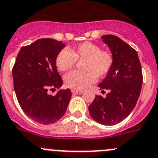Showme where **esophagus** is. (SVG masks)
I'll list each match as a JSON object with an SVG mask.
<instances>
[{"mask_svg": "<svg viewBox=\"0 0 158 158\" xmlns=\"http://www.w3.org/2000/svg\"><path fill=\"white\" fill-rule=\"evenodd\" d=\"M71 92L73 93L74 94H83V90H71Z\"/></svg>", "mask_w": 158, "mask_h": 158, "instance_id": "obj_1", "label": "esophagus"}]
</instances>
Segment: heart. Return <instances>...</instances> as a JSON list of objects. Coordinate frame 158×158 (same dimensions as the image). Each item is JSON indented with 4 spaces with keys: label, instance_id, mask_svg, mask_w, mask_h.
Wrapping results in <instances>:
<instances>
[{
    "label": "heart",
    "instance_id": "heart-1",
    "mask_svg": "<svg viewBox=\"0 0 158 158\" xmlns=\"http://www.w3.org/2000/svg\"><path fill=\"white\" fill-rule=\"evenodd\" d=\"M81 61V69L64 76L66 87L74 90H83L94 83L97 77H103L110 71L114 56L109 51L91 42H83L73 48L62 49L56 58V67L60 71H67Z\"/></svg>",
    "mask_w": 158,
    "mask_h": 158
}]
</instances>
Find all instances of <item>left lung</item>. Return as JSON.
Listing matches in <instances>:
<instances>
[{"label": "left lung", "instance_id": "obj_1", "mask_svg": "<svg viewBox=\"0 0 158 158\" xmlns=\"http://www.w3.org/2000/svg\"><path fill=\"white\" fill-rule=\"evenodd\" d=\"M102 39L114 56V64L102 81L100 90H109L106 97L96 95L88 110L90 116L100 124L114 126L121 123L134 110L142 90V66L133 48L114 35Z\"/></svg>", "mask_w": 158, "mask_h": 158}]
</instances>
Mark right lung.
Here are the masks:
<instances>
[{
    "instance_id": "add662e5",
    "label": "right lung",
    "mask_w": 158,
    "mask_h": 158,
    "mask_svg": "<svg viewBox=\"0 0 158 158\" xmlns=\"http://www.w3.org/2000/svg\"><path fill=\"white\" fill-rule=\"evenodd\" d=\"M65 47L61 41L39 39L22 47L13 68V86L23 111L36 123L52 124L64 116L71 98L70 89L50 94L63 84L56 64Z\"/></svg>"
}]
</instances>
